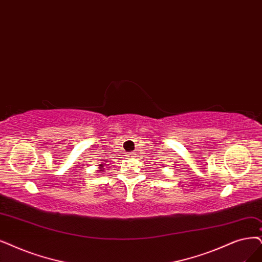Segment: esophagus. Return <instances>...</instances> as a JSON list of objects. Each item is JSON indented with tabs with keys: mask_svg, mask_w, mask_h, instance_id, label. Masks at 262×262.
Wrapping results in <instances>:
<instances>
[{
	"mask_svg": "<svg viewBox=\"0 0 262 262\" xmlns=\"http://www.w3.org/2000/svg\"><path fill=\"white\" fill-rule=\"evenodd\" d=\"M128 157H129V158H132V159H133V158H135V153H134V152L128 153Z\"/></svg>",
	"mask_w": 262,
	"mask_h": 262,
	"instance_id": "34e87169",
	"label": "esophagus"
}]
</instances>
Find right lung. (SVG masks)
Returning <instances> with one entry per match:
<instances>
[{
  "mask_svg": "<svg viewBox=\"0 0 262 262\" xmlns=\"http://www.w3.org/2000/svg\"><path fill=\"white\" fill-rule=\"evenodd\" d=\"M103 165H104V164H99V167H98L99 169H97V170H99V171H103V169H104V168H103Z\"/></svg>",
  "mask_w": 262,
  "mask_h": 262,
  "instance_id": "obj_1",
  "label": "right lung"
}]
</instances>
